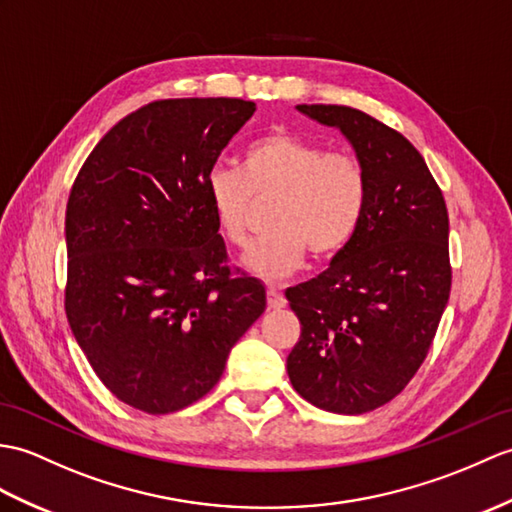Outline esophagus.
<instances>
[{"mask_svg": "<svg viewBox=\"0 0 512 512\" xmlns=\"http://www.w3.org/2000/svg\"><path fill=\"white\" fill-rule=\"evenodd\" d=\"M266 296H268L270 310H281V307H285V303H288V301H285V296L275 288V285H270Z\"/></svg>", "mask_w": 512, "mask_h": 512, "instance_id": "obj_1", "label": "esophagus"}]
</instances>
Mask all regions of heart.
Segmentation results:
<instances>
[{
  "label": "heart",
  "mask_w": 512,
  "mask_h": 512,
  "mask_svg": "<svg viewBox=\"0 0 512 512\" xmlns=\"http://www.w3.org/2000/svg\"><path fill=\"white\" fill-rule=\"evenodd\" d=\"M207 200L224 240L248 242L255 202L275 198L270 231L248 248L244 266L261 279H283L305 253L331 259L351 242L366 207V170L347 152L290 133H268L242 152L240 172L216 168L207 176Z\"/></svg>",
  "instance_id": "obj_1"
}]
</instances>
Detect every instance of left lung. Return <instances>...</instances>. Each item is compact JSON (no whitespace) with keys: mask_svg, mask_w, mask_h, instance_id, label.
<instances>
[{"mask_svg":"<svg viewBox=\"0 0 512 512\" xmlns=\"http://www.w3.org/2000/svg\"><path fill=\"white\" fill-rule=\"evenodd\" d=\"M349 139L366 170V207L325 272L285 292L301 320L288 355L294 390L316 408L364 414L408 386L451 290L449 216L419 150L351 106L299 104Z\"/></svg>","mask_w":512,"mask_h":512,"instance_id":"obj_1","label":"left lung"}]
</instances>
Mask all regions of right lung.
Returning a JSON list of instances; mask_svg holds the SVG:
<instances>
[{
    "label": "right lung",
    "mask_w": 512,
    "mask_h": 512,
    "mask_svg": "<svg viewBox=\"0 0 512 512\" xmlns=\"http://www.w3.org/2000/svg\"><path fill=\"white\" fill-rule=\"evenodd\" d=\"M255 113L240 98L157 100L91 150L65 213V312L113 395L148 414L192 406L266 310L227 266L207 176Z\"/></svg>",
    "instance_id": "add662e5"
}]
</instances>
